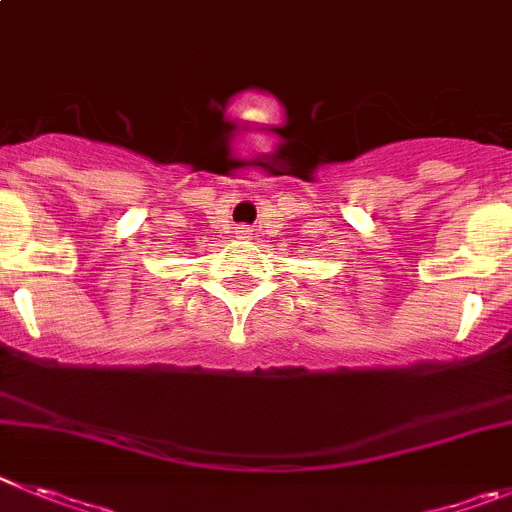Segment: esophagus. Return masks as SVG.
<instances>
[{
  "label": "esophagus",
  "mask_w": 512,
  "mask_h": 512,
  "mask_svg": "<svg viewBox=\"0 0 512 512\" xmlns=\"http://www.w3.org/2000/svg\"><path fill=\"white\" fill-rule=\"evenodd\" d=\"M236 236L238 238H251V228H248V225H238Z\"/></svg>",
  "instance_id": "esophagus-1"
}]
</instances>
